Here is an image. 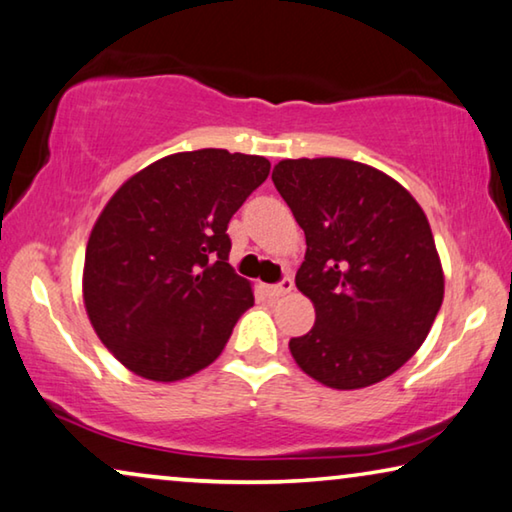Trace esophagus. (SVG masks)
Instances as JSON below:
<instances>
[{"label": "esophagus", "mask_w": 512, "mask_h": 512, "mask_svg": "<svg viewBox=\"0 0 512 512\" xmlns=\"http://www.w3.org/2000/svg\"><path fill=\"white\" fill-rule=\"evenodd\" d=\"M263 290L267 293V297L277 300V297L288 295L293 290V279H283L281 283H272V286H263Z\"/></svg>", "instance_id": "obj_1"}]
</instances>
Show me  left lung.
Listing matches in <instances>:
<instances>
[{"instance_id":"8db88e82","label":"left lung","mask_w":512,"mask_h":512,"mask_svg":"<svg viewBox=\"0 0 512 512\" xmlns=\"http://www.w3.org/2000/svg\"><path fill=\"white\" fill-rule=\"evenodd\" d=\"M272 180L306 235L295 283L316 309L290 355L329 389L382 382L421 348L444 300L426 212L398 180L343 157L281 160Z\"/></svg>"}]
</instances>
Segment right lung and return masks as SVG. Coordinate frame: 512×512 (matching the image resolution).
<instances>
[{
  "label": "right lung",
  "mask_w": 512,
  "mask_h": 512,
  "mask_svg": "<svg viewBox=\"0 0 512 512\" xmlns=\"http://www.w3.org/2000/svg\"><path fill=\"white\" fill-rule=\"evenodd\" d=\"M270 162L224 148L162 157L114 192L86 242L82 295L102 345L139 377L185 380L222 355L254 290L229 265L231 217Z\"/></svg>",
  "instance_id": "add662e5"
}]
</instances>
